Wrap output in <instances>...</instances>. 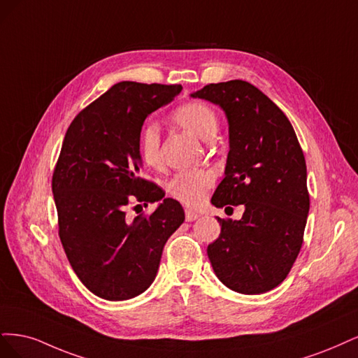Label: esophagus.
<instances>
[{"label":"esophagus","mask_w":358,"mask_h":358,"mask_svg":"<svg viewBox=\"0 0 358 358\" xmlns=\"http://www.w3.org/2000/svg\"><path fill=\"white\" fill-rule=\"evenodd\" d=\"M198 218H199L198 213H194L192 210H186V220L187 222H194V220H198Z\"/></svg>","instance_id":"obj_1"}]
</instances>
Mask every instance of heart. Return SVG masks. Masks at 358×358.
I'll use <instances>...</instances> for the list:
<instances>
[{"instance_id":"b5f03b06","label":"heart","mask_w":358,"mask_h":358,"mask_svg":"<svg viewBox=\"0 0 358 358\" xmlns=\"http://www.w3.org/2000/svg\"><path fill=\"white\" fill-rule=\"evenodd\" d=\"M174 120L201 140L208 141L217 131V116L214 110L203 102H187L174 111ZM140 155L150 168L164 165L162 148H160V131L156 123H147L140 134ZM214 172L208 169L181 171L172 177L166 189L172 198L187 206H198L205 199V193L214 182Z\"/></svg>"}]
</instances>
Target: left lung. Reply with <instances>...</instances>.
Listing matches in <instances>:
<instances>
[{"instance_id":"obj_1","label":"left lung","mask_w":358,"mask_h":358,"mask_svg":"<svg viewBox=\"0 0 358 358\" xmlns=\"http://www.w3.org/2000/svg\"><path fill=\"white\" fill-rule=\"evenodd\" d=\"M217 103L229 122L224 178L213 205H244L238 222L222 220L208 245L213 269L230 290L266 293L293 268L309 213L306 164L290 120L244 80L211 83L192 94Z\"/></svg>"}]
</instances>
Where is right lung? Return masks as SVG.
<instances>
[{
    "label": "right lung",
    "instance_id": "right-lung-1",
    "mask_svg": "<svg viewBox=\"0 0 358 358\" xmlns=\"http://www.w3.org/2000/svg\"><path fill=\"white\" fill-rule=\"evenodd\" d=\"M181 89L120 82L80 111L65 134L52 177L59 238L78 280L107 301L147 290L168 238L184 222L180 202L140 176L144 120ZM157 200L150 216L127 215L132 201Z\"/></svg>",
    "mask_w": 358,
    "mask_h": 358
}]
</instances>
